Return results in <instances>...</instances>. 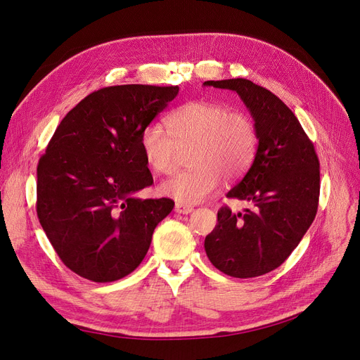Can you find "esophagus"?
I'll return each mask as SVG.
<instances>
[{
	"instance_id": "1",
	"label": "esophagus",
	"mask_w": 360,
	"mask_h": 360,
	"mask_svg": "<svg viewBox=\"0 0 360 360\" xmlns=\"http://www.w3.org/2000/svg\"><path fill=\"white\" fill-rule=\"evenodd\" d=\"M174 211H176V212H179V214H191V212L193 211V207H192V205H188V204L176 202Z\"/></svg>"
}]
</instances>
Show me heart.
Here are the masks:
<instances>
[{
  "label": "heart",
  "instance_id": "b5f03b06",
  "mask_svg": "<svg viewBox=\"0 0 360 360\" xmlns=\"http://www.w3.org/2000/svg\"><path fill=\"white\" fill-rule=\"evenodd\" d=\"M168 133L150 124L140 136L146 164L158 174L176 168L179 150L191 149L192 168L161 184V193L181 204H198L220 189L224 176L240 177L255 156L257 128L250 115L215 102L186 103L165 117Z\"/></svg>",
  "mask_w": 360,
  "mask_h": 360
}]
</instances>
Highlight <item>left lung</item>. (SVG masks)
<instances>
[{"mask_svg": "<svg viewBox=\"0 0 360 360\" xmlns=\"http://www.w3.org/2000/svg\"><path fill=\"white\" fill-rule=\"evenodd\" d=\"M232 90L250 109L257 128L254 162L229 198L250 200L252 210L221 207L205 238L214 267L233 278H255L279 267L313 223L319 204V160L311 140L282 100L250 79L205 81Z\"/></svg>", "mask_w": 360, "mask_h": 360, "instance_id": "8db88e82", "label": "left lung"}]
</instances>
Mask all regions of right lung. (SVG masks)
Instances as JSON below:
<instances>
[{"mask_svg": "<svg viewBox=\"0 0 360 360\" xmlns=\"http://www.w3.org/2000/svg\"><path fill=\"white\" fill-rule=\"evenodd\" d=\"M179 94L177 85L100 89L68 112L37 167V215L66 267L93 282L130 275L153 230L174 207L139 199L153 177L141 131Z\"/></svg>", "mask_w": 360, "mask_h": 360, "instance_id": "right-lung-1", "label": "right lung"}]
</instances>
